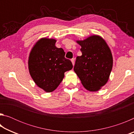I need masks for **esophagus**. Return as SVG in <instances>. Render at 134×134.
Segmentation results:
<instances>
[{
    "instance_id": "34e87169",
    "label": "esophagus",
    "mask_w": 134,
    "mask_h": 134,
    "mask_svg": "<svg viewBox=\"0 0 134 134\" xmlns=\"http://www.w3.org/2000/svg\"><path fill=\"white\" fill-rule=\"evenodd\" d=\"M71 63H72V65H74V58H72L71 60Z\"/></svg>"
}]
</instances>
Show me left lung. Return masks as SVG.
<instances>
[{"mask_svg": "<svg viewBox=\"0 0 134 134\" xmlns=\"http://www.w3.org/2000/svg\"><path fill=\"white\" fill-rule=\"evenodd\" d=\"M77 42L81 47L82 55L77 57L74 71L86 89L97 91L107 83L112 71L110 49L105 41L98 35L90 36Z\"/></svg>", "mask_w": 134, "mask_h": 134, "instance_id": "left-lung-1", "label": "left lung"}]
</instances>
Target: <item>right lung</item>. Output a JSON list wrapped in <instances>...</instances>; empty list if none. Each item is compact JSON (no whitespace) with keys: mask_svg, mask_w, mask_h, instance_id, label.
<instances>
[{"mask_svg":"<svg viewBox=\"0 0 134 134\" xmlns=\"http://www.w3.org/2000/svg\"><path fill=\"white\" fill-rule=\"evenodd\" d=\"M56 40L41 38L35 44L29 54L28 68L31 77L38 87L46 92L57 89L72 69L71 61L65 58V52L55 47Z\"/></svg>","mask_w":134,"mask_h":134,"instance_id":"add662e5","label":"right lung"}]
</instances>
